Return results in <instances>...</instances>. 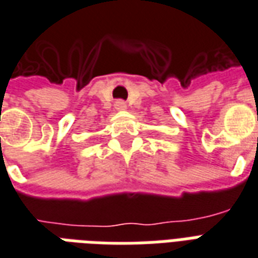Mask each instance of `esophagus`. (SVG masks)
<instances>
[{
	"label": "esophagus",
	"instance_id": "esophagus-1",
	"mask_svg": "<svg viewBox=\"0 0 258 258\" xmlns=\"http://www.w3.org/2000/svg\"><path fill=\"white\" fill-rule=\"evenodd\" d=\"M114 107H115V110H118V111H122V110L126 108V103H125L123 100H117L115 104H114Z\"/></svg>",
	"mask_w": 258,
	"mask_h": 258
}]
</instances>
